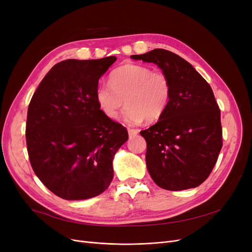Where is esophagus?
I'll use <instances>...</instances> for the list:
<instances>
[{
    "instance_id": "esophagus-1",
    "label": "esophagus",
    "mask_w": 252,
    "mask_h": 252,
    "mask_svg": "<svg viewBox=\"0 0 252 252\" xmlns=\"http://www.w3.org/2000/svg\"><path fill=\"white\" fill-rule=\"evenodd\" d=\"M139 133L138 129H132V128H128V134L129 136H134Z\"/></svg>"
}]
</instances>
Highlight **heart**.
Segmentation results:
<instances>
[{"label":"heart","instance_id":"obj_1","mask_svg":"<svg viewBox=\"0 0 252 252\" xmlns=\"http://www.w3.org/2000/svg\"><path fill=\"white\" fill-rule=\"evenodd\" d=\"M108 83L98 84L95 100L104 116L116 119L124 104L123 118L130 124L144 120L155 122L163 116L170 100L171 87L164 73L154 72L150 68L126 64L114 69Z\"/></svg>","mask_w":252,"mask_h":252}]
</instances>
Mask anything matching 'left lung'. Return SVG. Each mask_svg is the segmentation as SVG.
Returning <instances> with one entry per match:
<instances>
[{
  "label": "left lung",
  "instance_id": "1",
  "mask_svg": "<svg viewBox=\"0 0 252 252\" xmlns=\"http://www.w3.org/2000/svg\"><path fill=\"white\" fill-rule=\"evenodd\" d=\"M130 58L158 65L171 87L163 116L141 131L150 177L171 191L197 187L209 177L223 145L220 111L211 87L191 64L169 50L157 48Z\"/></svg>",
  "mask_w": 252,
  "mask_h": 252
}]
</instances>
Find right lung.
Listing matches in <instances>:
<instances>
[{
	"mask_svg": "<svg viewBox=\"0 0 252 252\" xmlns=\"http://www.w3.org/2000/svg\"><path fill=\"white\" fill-rule=\"evenodd\" d=\"M117 61L66 60L45 75L28 106L27 151L36 177L68 201L104 192L112 159L128 140L126 128L108 119L95 100L98 80Z\"/></svg>",
	"mask_w": 252,
	"mask_h": 252,
	"instance_id": "1",
	"label": "right lung"
}]
</instances>
